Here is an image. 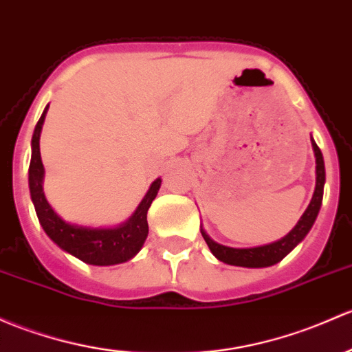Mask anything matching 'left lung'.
I'll list each match as a JSON object with an SVG mask.
<instances>
[{
	"label": "left lung",
	"instance_id": "8db88e82",
	"mask_svg": "<svg viewBox=\"0 0 352 352\" xmlns=\"http://www.w3.org/2000/svg\"><path fill=\"white\" fill-rule=\"evenodd\" d=\"M314 155H316V190H314L312 201H310L309 207L302 217L298 219L297 226L288 232L287 236L275 243L265 244V246L256 248H229L224 244L216 243L214 239L209 238V234L201 229L202 238L206 239L207 246L212 251L214 256L223 263L232 265V266H244V268H265V266H272L278 261H282L298 243L302 241L310 231L314 223L317 219L320 206H322V195H324V184H325V166H324V157L320 148L312 140Z\"/></svg>",
	"mask_w": 352,
	"mask_h": 352
}]
</instances>
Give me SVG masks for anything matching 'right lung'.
I'll return each instance as SVG.
<instances>
[{
	"label": "right lung",
	"mask_w": 352,
	"mask_h": 352,
	"mask_svg": "<svg viewBox=\"0 0 352 352\" xmlns=\"http://www.w3.org/2000/svg\"><path fill=\"white\" fill-rule=\"evenodd\" d=\"M47 109H49V106L42 113L35 131H33L32 160H30L28 168L30 195H32L33 206H35L36 216H38L43 231L58 248H62L87 265L109 266L131 260L142 250L148 236L146 212L153 199L157 197L158 188L162 186V179H157L151 184L133 216L121 226H116V228H86V226L65 223L47 202L42 187L45 170H43L42 157H40V133H42Z\"/></svg>",
	"instance_id": "add662e5"
}]
</instances>
